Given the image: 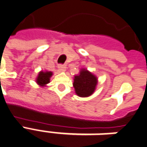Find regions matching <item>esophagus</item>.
I'll return each instance as SVG.
<instances>
[{"instance_id":"obj_1","label":"esophagus","mask_w":147,"mask_h":147,"mask_svg":"<svg viewBox=\"0 0 147 147\" xmlns=\"http://www.w3.org/2000/svg\"><path fill=\"white\" fill-rule=\"evenodd\" d=\"M58 68H59V69L60 70V71H65V69L66 67H65V65L60 64V65H59V66H58Z\"/></svg>"}]
</instances>
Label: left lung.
<instances>
[{
    "instance_id": "left-lung-1",
    "label": "left lung",
    "mask_w": 147,
    "mask_h": 147,
    "mask_svg": "<svg viewBox=\"0 0 147 147\" xmlns=\"http://www.w3.org/2000/svg\"><path fill=\"white\" fill-rule=\"evenodd\" d=\"M97 84V78L85 69H82L80 74L74 77V87L77 95L86 97L92 95Z\"/></svg>"
}]
</instances>
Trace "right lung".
Wrapping results in <instances>:
<instances>
[{"instance_id": "add662e5", "label": "right lung", "mask_w": 147, "mask_h": 147, "mask_svg": "<svg viewBox=\"0 0 147 147\" xmlns=\"http://www.w3.org/2000/svg\"><path fill=\"white\" fill-rule=\"evenodd\" d=\"M52 76V72L49 71H41L39 72L37 79H36V82L38 83V85L43 86V85L48 84L50 82V78Z\"/></svg>"}]
</instances>
